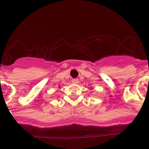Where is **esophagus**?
<instances>
[{
  "mask_svg": "<svg viewBox=\"0 0 149 149\" xmlns=\"http://www.w3.org/2000/svg\"><path fill=\"white\" fill-rule=\"evenodd\" d=\"M71 82L73 84H78L79 82V79H73L71 80Z\"/></svg>",
  "mask_w": 149,
  "mask_h": 149,
  "instance_id": "obj_1",
  "label": "esophagus"
}]
</instances>
